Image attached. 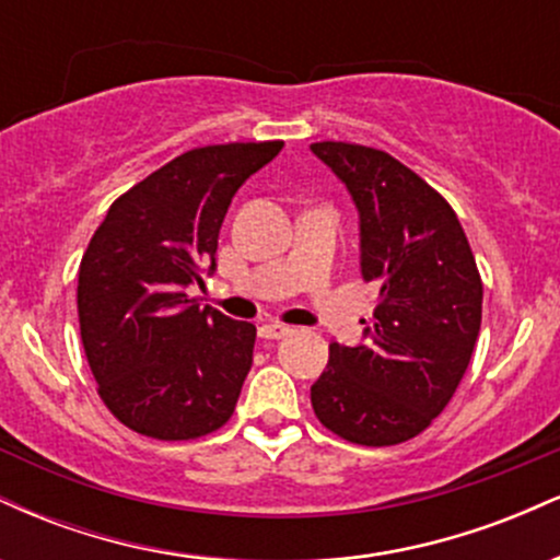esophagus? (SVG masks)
Returning <instances> with one entry per match:
<instances>
[{"label": "esophagus", "instance_id": "esophagus-1", "mask_svg": "<svg viewBox=\"0 0 560 560\" xmlns=\"http://www.w3.org/2000/svg\"><path fill=\"white\" fill-rule=\"evenodd\" d=\"M287 334H292V326L279 324V320H268V324L260 326L262 339H281V337H287Z\"/></svg>", "mask_w": 560, "mask_h": 560}]
</instances>
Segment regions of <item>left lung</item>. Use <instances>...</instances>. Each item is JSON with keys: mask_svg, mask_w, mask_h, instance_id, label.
<instances>
[{"mask_svg": "<svg viewBox=\"0 0 560 560\" xmlns=\"http://www.w3.org/2000/svg\"><path fill=\"white\" fill-rule=\"evenodd\" d=\"M311 150L361 213V276L378 284L361 347H329L311 387L316 419L352 445L413 440L445 410L481 326V276L458 215L389 152L352 141Z\"/></svg>", "mask_w": 560, "mask_h": 560, "instance_id": "left-lung-1", "label": "left lung"}]
</instances>
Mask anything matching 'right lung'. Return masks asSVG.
Returning <instances> with one entry per match:
<instances>
[{
  "mask_svg": "<svg viewBox=\"0 0 560 560\" xmlns=\"http://www.w3.org/2000/svg\"><path fill=\"white\" fill-rule=\"evenodd\" d=\"M284 141L186 150L124 191L79 266V324L107 410L131 432L199 440L234 413L255 331L186 294L215 266L218 231L236 189Z\"/></svg>",
  "mask_w": 560,
  "mask_h": 560,
  "instance_id": "1",
  "label": "right lung"
}]
</instances>
